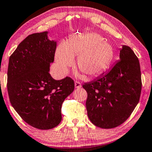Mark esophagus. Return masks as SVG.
Here are the masks:
<instances>
[{
    "mask_svg": "<svg viewBox=\"0 0 152 152\" xmlns=\"http://www.w3.org/2000/svg\"><path fill=\"white\" fill-rule=\"evenodd\" d=\"M75 87L76 88H81V83L79 81H77V80H76L75 81Z\"/></svg>",
    "mask_w": 152,
    "mask_h": 152,
    "instance_id": "1",
    "label": "esophagus"
}]
</instances>
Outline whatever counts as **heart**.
I'll list each match as a JSON object with an SVG mask.
<instances>
[{"mask_svg":"<svg viewBox=\"0 0 152 152\" xmlns=\"http://www.w3.org/2000/svg\"><path fill=\"white\" fill-rule=\"evenodd\" d=\"M103 40L98 34L87 33L72 36L66 43H59L55 54L59 69L66 74L74 64V57L78 55L76 66L86 76L91 78L101 74L114 57L113 48Z\"/></svg>","mask_w":152,"mask_h":152,"instance_id":"obj_1","label":"heart"}]
</instances>
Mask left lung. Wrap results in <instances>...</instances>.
<instances>
[{
    "instance_id": "1",
    "label": "left lung",
    "mask_w": 152,
    "mask_h": 152,
    "mask_svg": "<svg viewBox=\"0 0 152 152\" xmlns=\"http://www.w3.org/2000/svg\"><path fill=\"white\" fill-rule=\"evenodd\" d=\"M83 88L88 93L86 104L90 121L101 128H116L129 118L139 102V59L129 46L123 45L120 59L111 69Z\"/></svg>"
}]
</instances>
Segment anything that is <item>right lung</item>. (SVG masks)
I'll list each match as a JSON object with an SVG mask.
<instances>
[{
    "label": "right lung",
    "instance_id": "1",
    "mask_svg": "<svg viewBox=\"0 0 152 152\" xmlns=\"http://www.w3.org/2000/svg\"><path fill=\"white\" fill-rule=\"evenodd\" d=\"M56 47V42L48 38L47 31L31 34L9 59L10 102L25 122L38 129L58 126L63 102L74 90L72 78L57 80L50 74Z\"/></svg>",
    "mask_w": 152,
    "mask_h": 152
}]
</instances>
